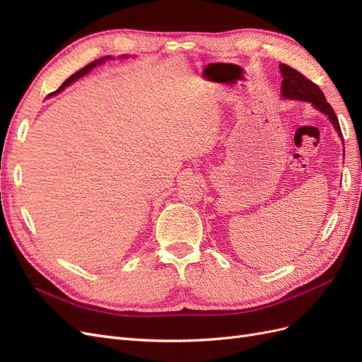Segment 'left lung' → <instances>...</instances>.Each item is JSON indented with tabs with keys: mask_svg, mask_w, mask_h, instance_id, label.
<instances>
[{
	"mask_svg": "<svg viewBox=\"0 0 362 362\" xmlns=\"http://www.w3.org/2000/svg\"><path fill=\"white\" fill-rule=\"evenodd\" d=\"M279 69H281V75H282L281 96L284 98V100L311 103L317 108V110L326 115L327 119L331 120V124L334 125L338 136L341 137V141H343L341 128H339L334 108L329 105V103L326 101L323 92L319 89V86L310 81L299 71L287 66V64H284V63L279 64Z\"/></svg>",
	"mask_w": 362,
	"mask_h": 362,
	"instance_id": "8db88e82",
	"label": "left lung"
}]
</instances>
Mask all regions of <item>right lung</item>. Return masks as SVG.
<instances>
[{
    "label": "right lung",
    "mask_w": 362,
    "mask_h": 362,
    "mask_svg": "<svg viewBox=\"0 0 362 362\" xmlns=\"http://www.w3.org/2000/svg\"><path fill=\"white\" fill-rule=\"evenodd\" d=\"M129 56H128V54H122V56H120V59H128ZM115 57H112V56H105V57H101V59H98V60H95V62H92V63H89V64H87V66H84L83 69H80L78 72H75L74 75H71L69 76V78L66 80V81H64L60 87H59V89L56 90V92H52V93H49L51 96L52 95H56V93H59V92H62V90H64V89H66V87L68 86H71L72 83H75L76 80H78V78H81V76H84L86 74H89L93 68H96L98 66V64H103L105 60H113ZM48 95V96H49Z\"/></svg>",
    "instance_id": "add662e5"
}]
</instances>
